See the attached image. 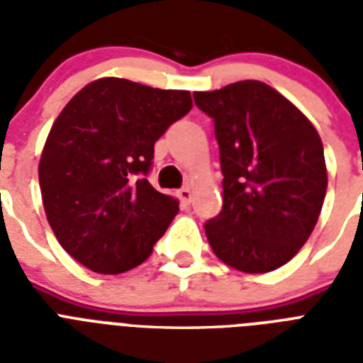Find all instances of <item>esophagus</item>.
I'll list each match as a JSON object with an SVG mask.
<instances>
[{
  "label": "esophagus",
  "mask_w": 363,
  "mask_h": 363,
  "mask_svg": "<svg viewBox=\"0 0 363 363\" xmlns=\"http://www.w3.org/2000/svg\"><path fill=\"white\" fill-rule=\"evenodd\" d=\"M177 196H179V199H181L182 203L184 205H190V201H192V190L190 188H181L179 192H177Z\"/></svg>",
  "instance_id": "obj_1"
}]
</instances>
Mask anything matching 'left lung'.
<instances>
[{
  "label": "left lung",
  "instance_id": "1",
  "mask_svg": "<svg viewBox=\"0 0 363 363\" xmlns=\"http://www.w3.org/2000/svg\"><path fill=\"white\" fill-rule=\"evenodd\" d=\"M215 122L222 211L205 222L213 252L242 273H267L298 254L326 198L324 147L315 125L259 81L196 92Z\"/></svg>",
  "mask_w": 363,
  "mask_h": 363
}]
</instances>
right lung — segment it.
I'll use <instances>...</instances> for the list:
<instances>
[{"instance_id":"right-lung-1","label":"right lung","mask_w":363,"mask_h":363,"mask_svg":"<svg viewBox=\"0 0 363 363\" xmlns=\"http://www.w3.org/2000/svg\"><path fill=\"white\" fill-rule=\"evenodd\" d=\"M190 109L186 90L107 77L60 113L43 148L39 184L48 224L79 264L116 275L150 256L179 213V201L147 181L154 143Z\"/></svg>"}]
</instances>
